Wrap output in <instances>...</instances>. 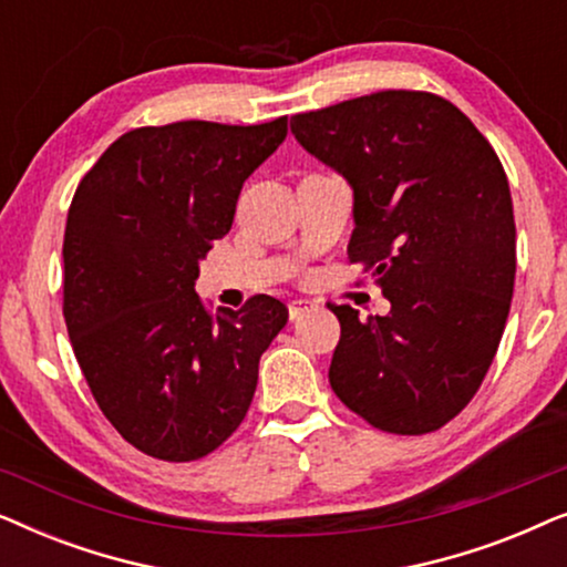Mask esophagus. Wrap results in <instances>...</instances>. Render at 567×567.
Returning a JSON list of instances; mask_svg holds the SVG:
<instances>
[{
    "instance_id": "obj_1",
    "label": "esophagus",
    "mask_w": 567,
    "mask_h": 567,
    "mask_svg": "<svg viewBox=\"0 0 567 567\" xmlns=\"http://www.w3.org/2000/svg\"><path fill=\"white\" fill-rule=\"evenodd\" d=\"M315 305L309 299H293L289 301V317L291 320H299V317H305L307 312H312Z\"/></svg>"
}]
</instances>
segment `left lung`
Returning <instances> with one entry per match:
<instances>
[{"mask_svg": "<svg viewBox=\"0 0 567 567\" xmlns=\"http://www.w3.org/2000/svg\"><path fill=\"white\" fill-rule=\"evenodd\" d=\"M305 150L353 190L348 258L390 299L340 320L330 386L374 429L421 436L460 415L506 328L516 276L508 177L449 100L384 90L291 118Z\"/></svg>", "mask_w": 567, "mask_h": 567, "instance_id": "obj_1", "label": "left lung"}]
</instances>
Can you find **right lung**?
<instances>
[{
  "label": "right lung",
  "mask_w": 567,
  "mask_h": 567,
  "mask_svg": "<svg viewBox=\"0 0 567 567\" xmlns=\"http://www.w3.org/2000/svg\"><path fill=\"white\" fill-rule=\"evenodd\" d=\"M286 138L181 121L123 134L82 177L64 231V320L90 392L128 444L193 462L245 421L258 363L289 320L268 293L216 317L198 262L235 221L247 177Z\"/></svg>",
  "instance_id": "right-lung-1"
}]
</instances>
